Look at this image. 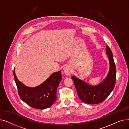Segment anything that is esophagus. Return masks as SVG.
Wrapping results in <instances>:
<instances>
[{
	"mask_svg": "<svg viewBox=\"0 0 129 129\" xmlns=\"http://www.w3.org/2000/svg\"><path fill=\"white\" fill-rule=\"evenodd\" d=\"M64 72L66 75H70L71 71L70 67L69 66H66L64 68Z\"/></svg>",
	"mask_w": 129,
	"mask_h": 129,
	"instance_id": "esophagus-1",
	"label": "esophagus"
}]
</instances>
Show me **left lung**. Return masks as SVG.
I'll return each mask as SVG.
<instances>
[{
	"mask_svg": "<svg viewBox=\"0 0 129 129\" xmlns=\"http://www.w3.org/2000/svg\"><path fill=\"white\" fill-rule=\"evenodd\" d=\"M106 50L109 60L110 69L107 77L100 84L96 86H92L75 76L72 77L78 96L85 103L97 104L103 102L114 87L116 81V67L112 53L108 45L106 46Z\"/></svg>",
	"mask_w": 129,
	"mask_h": 129,
	"instance_id": "1",
	"label": "left lung"
}]
</instances>
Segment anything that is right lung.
Listing matches in <instances>:
<instances>
[{"mask_svg": "<svg viewBox=\"0 0 129 129\" xmlns=\"http://www.w3.org/2000/svg\"><path fill=\"white\" fill-rule=\"evenodd\" d=\"M13 75L19 95L22 101L30 107L44 109L51 107L56 100V90L62 78L60 71L53 73L45 81L35 87H27Z\"/></svg>", "mask_w": 129, "mask_h": 129, "instance_id": "right-lung-1", "label": "right lung"}]
</instances>
